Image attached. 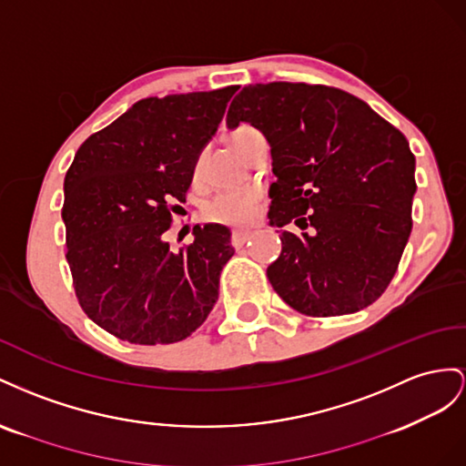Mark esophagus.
I'll use <instances>...</instances> for the list:
<instances>
[{
    "instance_id": "obj_1",
    "label": "esophagus",
    "mask_w": 466,
    "mask_h": 466,
    "mask_svg": "<svg viewBox=\"0 0 466 466\" xmlns=\"http://www.w3.org/2000/svg\"><path fill=\"white\" fill-rule=\"evenodd\" d=\"M249 236H251L249 230H234V232H232V246H234V248L244 246V244L249 240Z\"/></svg>"
}]
</instances>
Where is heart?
Returning <instances> with one entry per match:
<instances>
[{
  "label": "heart",
  "instance_id": "b5f03b06",
  "mask_svg": "<svg viewBox=\"0 0 466 466\" xmlns=\"http://www.w3.org/2000/svg\"><path fill=\"white\" fill-rule=\"evenodd\" d=\"M249 132H254V128L240 127L232 132L230 140L234 144V148H238V144H240ZM258 205H259V191L256 189L224 191L207 205L205 215L212 222H220L228 226H244L256 218Z\"/></svg>",
  "mask_w": 466,
  "mask_h": 466
}]
</instances>
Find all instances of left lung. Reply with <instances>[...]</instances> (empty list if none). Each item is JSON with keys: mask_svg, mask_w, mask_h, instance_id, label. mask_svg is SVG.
Returning <instances> with one entry per match:
<instances>
[{"mask_svg": "<svg viewBox=\"0 0 466 466\" xmlns=\"http://www.w3.org/2000/svg\"><path fill=\"white\" fill-rule=\"evenodd\" d=\"M249 123L271 146L269 222L283 230L268 277L290 309L314 318L373 304L411 232L416 157L406 137L351 93L271 82L246 86L226 125Z\"/></svg>", "mask_w": 466, "mask_h": 466, "instance_id": "left-lung-1", "label": "left lung"}]
</instances>
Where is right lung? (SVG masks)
Listing matches in <instances>:
<instances>
[{"label": "right lung", "instance_id": "add662e5", "mask_svg": "<svg viewBox=\"0 0 466 466\" xmlns=\"http://www.w3.org/2000/svg\"><path fill=\"white\" fill-rule=\"evenodd\" d=\"M236 89L140 99L76 152L64 179L66 259L79 307L118 339L181 341L215 307L230 230L195 226L179 254L166 232Z\"/></svg>", "mask_w": 466, "mask_h": 466}]
</instances>
